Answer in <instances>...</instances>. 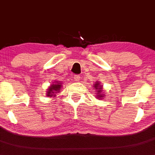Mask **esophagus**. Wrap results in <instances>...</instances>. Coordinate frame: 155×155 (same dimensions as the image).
<instances>
[{"mask_svg":"<svg viewBox=\"0 0 155 155\" xmlns=\"http://www.w3.org/2000/svg\"><path fill=\"white\" fill-rule=\"evenodd\" d=\"M80 76L79 75H76L75 76H74V80H75L76 81H80Z\"/></svg>","mask_w":155,"mask_h":155,"instance_id":"1","label":"esophagus"}]
</instances>
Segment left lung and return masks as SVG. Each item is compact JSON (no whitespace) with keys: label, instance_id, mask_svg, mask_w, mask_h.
I'll return each instance as SVG.
<instances>
[{"label":"left lung","instance_id":"1","mask_svg":"<svg viewBox=\"0 0 155 155\" xmlns=\"http://www.w3.org/2000/svg\"><path fill=\"white\" fill-rule=\"evenodd\" d=\"M93 88H95L96 90V97L97 99H102L104 97V92L103 93V91H104V89H103V85L101 84L100 81H95V83L93 84Z\"/></svg>","mask_w":155,"mask_h":155}]
</instances>
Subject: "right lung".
I'll return each mask as SVG.
<instances>
[{"label":"right lung","mask_w":155,"mask_h":155,"mask_svg":"<svg viewBox=\"0 0 155 155\" xmlns=\"http://www.w3.org/2000/svg\"><path fill=\"white\" fill-rule=\"evenodd\" d=\"M63 85H62L61 81H54L50 86L49 87V88L47 89V97H56V93H59L60 91V89H61Z\"/></svg>","instance_id":"add662e5"}]
</instances>
